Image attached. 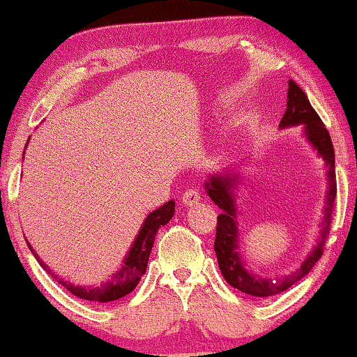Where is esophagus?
I'll list each match as a JSON object with an SVG mask.
<instances>
[{"label":"esophagus","mask_w":357,"mask_h":357,"mask_svg":"<svg viewBox=\"0 0 357 357\" xmlns=\"http://www.w3.org/2000/svg\"><path fill=\"white\" fill-rule=\"evenodd\" d=\"M198 202H199V192H198V190H195V188L187 190V192L182 195V203L185 204V206H195V204H197Z\"/></svg>","instance_id":"esophagus-1"}]
</instances>
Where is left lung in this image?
Here are the masks:
<instances>
[{
	"mask_svg": "<svg viewBox=\"0 0 357 357\" xmlns=\"http://www.w3.org/2000/svg\"><path fill=\"white\" fill-rule=\"evenodd\" d=\"M304 125L305 136L309 138L319 154L324 158L326 164V175H328V193H326V206H325V221L324 229H321V241L317 243L314 252L307 257V260L302 263L297 271L289 276L278 278V280H265L252 275L243 268L242 257L238 253V237H237V226H236V208H234V195L232 187L237 177L232 175H214L206 182L208 195L222 213L218 216L216 224V241H214V252H216L219 270H221L224 280L236 289L245 292V294L255 297H270L276 296L280 292L289 289L292 284L301 281L302 278L310 273L312 268L320 257L324 255V243L326 234L330 232L331 216L335 211V198H336V174H335V149L331 143L328 130L325 128L324 121L319 114L310 105L309 97L305 92L296 84L294 81H289V91H287V109L282 115L281 125L292 126V125Z\"/></svg>",
	"mask_w": 357,
	"mask_h": 357,
	"instance_id": "8db88e82",
	"label": "left lung"
}]
</instances>
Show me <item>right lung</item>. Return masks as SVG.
<instances>
[{"label":"right lung","instance_id":"add662e5","mask_svg":"<svg viewBox=\"0 0 357 357\" xmlns=\"http://www.w3.org/2000/svg\"><path fill=\"white\" fill-rule=\"evenodd\" d=\"M174 211H175V203L170 199V202L165 203L164 206L155 209V211H153L148 218H146L143 227H141L138 237H136L128 257L125 258V263L121 265L120 271L115 273V275L112 276V280L109 282H105V284L97 286V287L73 286L70 282L58 280L52 271L48 273H50L53 278H56L60 284L65 286L71 294L79 297V299L91 301V302H112V301L120 299V297L130 294V292L138 286L141 276L146 273V266H148L151 250H153L155 234H158L160 226H165V224L172 219ZM29 248L32 250L31 245H29ZM32 253L33 257L37 258V261L43 266V270H47L48 266L40 260V258H38L37 253L33 250Z\"/></svg>","mask_w":357,"mask_h":357}]
</instances>
